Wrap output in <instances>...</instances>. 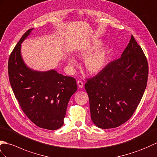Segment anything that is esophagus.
<instances>
[{
  "instance_id": "34e87169",
  "label": "esophagus",
  "mask_w": 157,
  "mask_h": 157,
  "mask_svg": "<svg viewBox=\"0 0 157 157\" xmlns=\"http://www.w3.org/2000/svg\"><path fill=\"white\" fill-rule=\"evenodd\" d=\"M77 85L78 86V87L80 89H82L83 87V86H84V84H83V82L81 81H77Z\"/></svg>"
}]
</instances>
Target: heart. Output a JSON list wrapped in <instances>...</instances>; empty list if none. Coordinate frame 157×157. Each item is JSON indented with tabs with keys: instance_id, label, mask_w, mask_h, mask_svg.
<instances>
[{
	"instance_id": "b5f03b06",
	"label": "heart",
	"mask_w": 157,
	"mask_h": 157,
	"mask_svg": "<svg viewBox=\"0 0 157 157\" xmlns=\"http://www.w3.org/2000/svg\"><path fill=\"white\" fill-rule=\"evenodd\" d=\"M102 45L103 42L101 41H95L92 44L90 48L88 49H83L79 52L78 55L81 56L84 58L88 56L85 58L84 64L86 71L90 75L98 74L103 71L107 64L111 53V50L109 48H101L88 56L93 51L98 49ZM68 63L72 68L75 67L76 64L75 58L72 57L68 58Z\"/></svg>"
}]
</instances>
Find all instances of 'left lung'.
<instances>
[{"mask_svg":"<svg viewBox=\"0 0 157 157\" xmlns=\"http://www.w3.org/2000/svg\"><path fill=\"white\" fill-rule=\"evenodd\" d=\"M148 74L147 58L132 36L121 57L85 83L95 126L113 128L130 119L143 96Z\"/></svg>","mask_w":157,"mask_h":157,"instance_id":"obj_1","label":"left lung"}]
</instances>
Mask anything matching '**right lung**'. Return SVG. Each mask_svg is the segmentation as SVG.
Here are the masks:
<instances>
[{"label":"right lung","instance_id":"add662e5","mask_svg":"<svg viewBox=\"0 0 157 157\" xmlns=\"http://www.w3.org/2000/svg\"><path fill=\"white\" fill-rule=\"evenodd\" d=\"M33 29L23 34L10 55V84L20 107L33 123L47 130H58L63 126L68 101L77 85L75 78L54 69L38 71L27 67L21 47Z\"/></svg>","mask_w":157,"mask_h":157}]
</instances>
